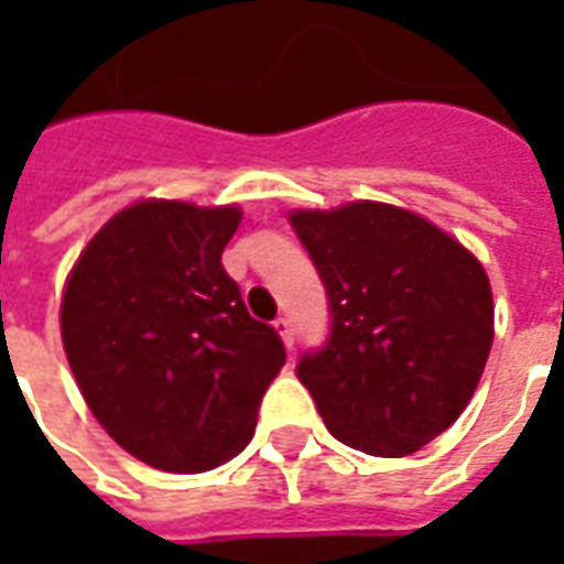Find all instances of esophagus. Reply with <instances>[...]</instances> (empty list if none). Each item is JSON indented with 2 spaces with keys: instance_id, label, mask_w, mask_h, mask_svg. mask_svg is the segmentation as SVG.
Returning <instances> with one entry per match:
<instances>
[{
  "instance_id": "obj_1",
  "label": "esophagus",
  "mask_w": 564,
  "mask_h": 564,
  "mask_svg": "<svg viewBox=\"0 0 564 564\" xmlns=\"http://www.w3.org/2000/svg\"><path fill=\"white\" fill-rule=\"evenodd\" d=\"M274 329H278V335H281L286 347H293V344H295V332H293V323H290V317H278V319H274Z\"/></svg>"
}]
</instances>
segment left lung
I'll return each instance as SVG.
<instances>
[{"label": "left lung", "instance_id": "left-lung-1", "mask_svg": "<svg viewBox=\"0 0 564 564\" xmlns=\"http://www.w3.org/2000/svg\"><path fill=\"white\" fill-rule=\"evenodd\" d=\"M329 299V338L295 375L341 444L408 456L471 402L492 347L484 265L447 232L395 205L293 210Z\"/></svg>", "mask_w": 564, "mask_h": 564}]
</instances>
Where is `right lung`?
Here are the masks:
<instances>
[{
	"label": "right lung",
	"mask_w": 564,
	"mask_h": 564,
	"mask_svg": "<svg viewBox=\"0 0 564 564\" xmlns=\"http://www.w3.org/2000/svg\"><path fill=\"white\" fill-rule=\"evenodd\" d=\"M238 208L139 202L96 232L68 274L63 347L93 416L160 471L241 453L286 350L247 314L223 247Z\"/></svg>",
	"instance_id": "1"
}]
</instances>
